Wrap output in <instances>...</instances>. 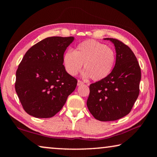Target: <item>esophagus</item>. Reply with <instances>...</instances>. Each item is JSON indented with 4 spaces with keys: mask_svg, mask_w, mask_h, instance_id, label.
I'll return each instance as SVG.
<instances>
[{
    "mask_svg": "<svg viewBox=\"0 0 157 157\" xmlns=\"http://www.w3.org/2000/svg\"><path fill=\"white\" fill-rule=\"evenodd\" d=\"M83 84H84V82H82V81H81V80H78V86H80V85Z\"/></svg>",
    "mask_w": 157,
    "mask_h": 157,
    "instance_id": "1",
    "label": "esophagus"
}]
</instances>
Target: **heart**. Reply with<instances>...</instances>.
Here are the masks:
<instances>
[{
    "label": "heart",
    "instance_id": "heart-1",
    "mask_svg": "<svg viewBox=\"0 0 157 157\" xmlns=\"http://www.w3.org/2000/svg\"><path fill=\"white\" fill-rule=\"evenodd\" d=\"M116 62V54L105 44L89 39L79 44L74 51L66 52L63 56L65 70L69 75L75 76L81 71L84 63V78L94 81L105 79L112 71Z\"/></svg>",
    "mask_w": 157,
    "mask_h": 157
}]
</instances>
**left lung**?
<instances>
[{
    "label": "left lung",
    "instance_id": "left-lung-1",
    "mask_svg": "<svg viewBox=\"0 0 157 157\" xmlns=\"http://www.w3.org/2000/svg\"><path fill=\"white\" fill-rule=\"evenodd\" d=\"M105 39L115 46L116 64L107 78L90 85L86 105L95 119L112 121L131 111L139 95L141 72L130 48L116 39Z\"/></svg>",
    "mask_w": 157,
    "mask_h": 157
}]
</instances>
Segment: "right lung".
Returning a JSON list of instances; mask_svg holds the SVG:
<instances>
[{"label":"right lung","mask_w":157,"mask_h":157,"mask_svg":"<svg viewBox=\"0 0 157 157\" xmlns=\"http://www.w3.org/2000/svg\"><path fill=\"white\" fill-rule=\"evenodd\" d=\"M73 36L48 37L29 49L16 73L15 90L23 109L35 118H48L62 109L78 81L63 65Z\"/></svg>","instance_id":"obj_1"}]
</instances>
